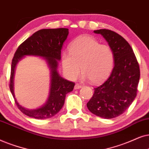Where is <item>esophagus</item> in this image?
<instances>
[{"mask_svg":"<svg viewBox=\"0 0 149 149\" xmlns=\"http://www.w3.org/2000/svg\"><path fill=\"white\" fill-rule=\"evenodd\" d=\"M82 85H80V84H76V85H75V86H74V89H79V88H82Z\"/></svg>","mask_w":149,"mask_h":149,"instance_id":"esophagus-1","label":"esophagus"}]
</instances>
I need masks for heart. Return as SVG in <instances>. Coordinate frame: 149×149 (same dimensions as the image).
<instances>
[{"label":"heart","mask_w":149,"mask_h":149,"mask_svg":"<svg viewBox=\"0 0 149 149\" xmlns=\"http://www.w3.org/2000/svg\"><path fill=\"white\" fill-rule=\"evenodd\" d=\"M114 63L112 49L89 35L78 37L69 45V52L62 54L63 69L71 80L78 78L81 68L83 79L101 82L110 74Z\"/></svg>","instance_id":"1"}]
</instances>
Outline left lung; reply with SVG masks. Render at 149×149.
<instances>
[{
	"instance_id": "1",
	"label": "left lung",
	"mask_w": 149,
	"mask_h": 149,
	"mask_svg": "<svg viewBox=\"0 0 149 149\" xmlns=\"http://www.w3.org/2000/svg\"><path fill=\"white\" fill-rule=\"evenodd\" d=\"M108 42L114 54V67L110 77L94 88L87 103L90 112L100 117L113 118L127 109L137 95L140 67L131 45L114 31L100 29L94 31Z\"/></svg>"
}]
</instances>
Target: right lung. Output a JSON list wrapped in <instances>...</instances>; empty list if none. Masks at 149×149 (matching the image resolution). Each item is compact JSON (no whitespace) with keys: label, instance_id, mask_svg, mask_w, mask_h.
I'll return each mask as SVG.
<instances>
[{"label":"right lung","instance_id":"right-lung-1","mask_svg":"<svg viewBox=\"0 0 149 149\" xmlns=\"http://www.w3.org/2000/svg\"><path fill=\"white\" fill-rule=\"evenodd\" d=\"M69 34L68 29H41L22 43L15 51L12 59L9 88L15 103L23 114L37 119L52 117L58 113L65 103L67 93L73 91L75 83L63 79L57 72L58 63L61 60V48ZM25 55L42 56L47 59L52 70L51 94L46 104L37 110H28L19 105L15 99L13 86L15 65Z\"/></svg>","mask_w":149,"mask_h":149}]
</instances>
